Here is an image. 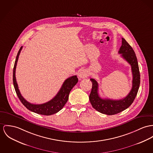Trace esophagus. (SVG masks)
Segmentation results:
<instances>
[{"label":"esophagus","mask_w":153,"mask_h":153,"mask_svg":"<svg viewBox=\"0 0 153 153\" xmlns=\"http://www.w3.org/2000/svg\"><path fill=\"white\" fill-rule=\"evenodd\" d=\"M78 76L80 79L86 78L87 76V73L85 70H81L78 73Z\"/></svg>","instance_id":"1"}]
</instances>
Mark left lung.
<instances>
[{"mask_svg":"<svg viewBox=\"0 0 153 153\" xmlns=\"http://www.w3.org/2000/svg\"><path fill=\"white\" fill-rule=\"evenodd\" d=\"M122 39V45L118 53L130 65L133 75L132 88L129 93L124 98L119 100L102 99L98 93V82L94 79H90L92 82V90L89 96L90 103L97 111L108 115L117 114L129 108L136 97L140 83L139 65L135 52L124 38Z\"/></svg>","mask_w":153,"mask_h":153,"instance_id":"obj_1","label":"left lung"}]
</instances>
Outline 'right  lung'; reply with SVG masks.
Masks as SVG:
<instances>
[{
  "label": "right lung",
  "mask_w": 153,
  "mask_h": 153,
  "mask_svg": "<svg viewBox=\"0 0 153 153\" xmlns=\"http://www.w3.org/2000/svg\"><path fill=\"white\" fill-rule=\"evenodd\" d=\"M22 48L23 47L20 48L17 55L16 59L14 65V68H13V76L14 87L19 98L20 99L22 103L28 109L38 114L48 116V115H51L57 113L58 112H59V111H60L63 108L64 105L66 104V103L68 100L69 95L71 89L77 84V82H78V79L77 76H73L67 79L63 82L58 94L56 95V96L53 98H52L51 100H50L47 102L42 104H33L30 103L24 98L23 97L20 93L17 83L16 82V75H15L17 60L19 59V56Z\"/></svg>",
  "instance_id": "add662e5"
}]
</instances>
